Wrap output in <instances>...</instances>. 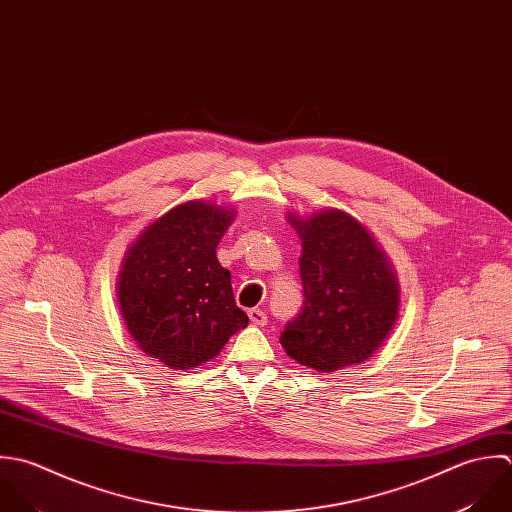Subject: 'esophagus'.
Listing matches in <instances>:
<instances>
[{
	"instance_id": "obj_1",
	"label": "esophagus",
	"mask_w": 512,
	"mask_h": 512,
	"mask_svg": "<svg viewBox=\"0 0 512 512\" xmlns=\"http://www.w3.org/2000/svg\"><path fill=\"white\" fill-rule=\"evenodd\" d=\"M248 318H250V324L252 326H266L268 322V316L262 312V310H248Z\"/></svg>"
}]
</instances>
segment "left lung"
Listing matches in <instances>:
<instances>
[{
    "instance_id": "1",
    "label": "left lung",
    "mask_w": 512,
    "mask_h": 512,
    "mask_svg": "<svg viewBox=\"0 0 512 512\" xmlns=\"http://www.w3.org/2000/svg\"><path fill=\"white\" fill-rule=\"evenodd\" d=\"M302 238L304 308L280 336L298 363L332 373L359 365L389 338L401 306L397 272L373 234L340 208L288 212Z\"/></svg>"
}]
</instances>
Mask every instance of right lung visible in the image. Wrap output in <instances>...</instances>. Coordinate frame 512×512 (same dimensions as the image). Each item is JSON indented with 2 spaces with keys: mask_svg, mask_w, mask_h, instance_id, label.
Returning <instances> with one entry per match:
<instances>
[{
  "mask_svg": "<svg viewBox=\"0 0 512 512\" xmlns=\"http://www.w3.org/2000/svg\"><path fill=\"white\" fill-rule=\"evenodd\" d=\"M236 218L212 200H186L151 222L127 248L117 298L141 351L165 367L188 371L214 359L248 326L236 306L230 272L216 246Z\"/></svg>",
  "mask_w": 512,
  "mask_h": 512,
  "instance_id": "obj_1",
  "label": "right lung"
}]
</instances>
